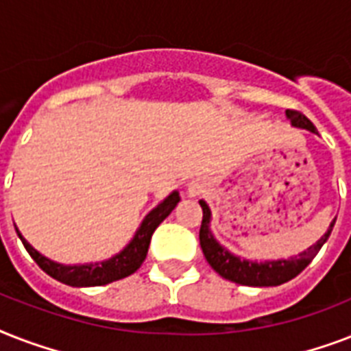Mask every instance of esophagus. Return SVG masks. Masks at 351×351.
<instances>
[{"label": "esophagus", "mask_w": 351, "mask_h": 351, "mask_svg": "<svg viewBox=\"0 0 351 351\" xmlns=\"http://www.w3.org/2000/svg\"><path fill=\"white\" fill-rule=\"evenodd\" d=\"M198 191H200V187H198L197 184H191V186H189V195H197Z\"/></svg>", "instance_id": "1"}]
</instances>
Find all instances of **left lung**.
Returning a JSON list of instances; mask_svg holds the SVG:
<instances>
[{
    "mask_svg": "<svg viewBox=\"0 0 351 351\" xmlns=\"http://www.w3.org/2000/svg\"><path fill=\"white\" fill-rule=\"evenodd\" d=\"M286 114H288V118L295 127H302V129H308L311 132H317L315 125L311 123L310 118H306L300 111L288 109ZM200 206H202V224H200V234L198 237H200V245H202L204 256L209 262V266L213 267L220 277L228 278L231 282L242 284V286H256V288H261V286H278V284L288 282V280L297 277L313 261V256L319 253L322 244L326 242L333 230V224H335V219H333V222L330 224V230L324 233V237H321V240L317 244L302 251L299 256H293V258H288V261L261 262L258 264V262L242 261L239 256L231 255L228 250H224L209 231L211 211H209L208 204L200 200Z\"/></svg>",
    "mask_w": 351,
    "mask_h": 351,
    "instance_id": "8db88e82",
    "label": "left lung"
}]
</instances>
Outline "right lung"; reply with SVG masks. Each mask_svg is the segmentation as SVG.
Instances as JSON below:
<instances>
[{
    "instance_id": "1",
    "label": "right lung",
    "mask_w": 351,
    "mask_h": 351,
    "mask_svg": "<svg viewBox=\"0 0 351 351\" xmlns=\"http://www.w3.org/2000/svg\"><path fill=\"white\" fill-rule=\"evenodd\" d=\"M180 202L178 193H171L169 197L165 198L164 202L160 204L158 208H154L151 213L145 217V220L140 226V230L136 231L134 239L131 240V244L127 245L125 250L121 251L120 255L112 256L111 261L98 262V264H89V266H63V264H56V262L49 261L43 255H40L27 240L19 234V239L23 242L25 250L29 251V255L34 258L38 266L51 275L52 278H56L60 282L67 284V286H76V288H87V286H104V284H111L114 280H120L123 277H129L136 271L138 267L142 266V262L147 256L149 244H151V237H153L154 230L164 222L169 213L175 209L176 204Z\"/></svg>"
}]
</instances>
